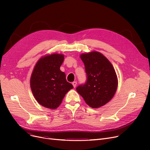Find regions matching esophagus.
Listing matches in <instances>:
<instances>
[{
  "label": "esophagus",
  "mask_w": 150,
  "mask_h": 150,
  "mask_svg": "<svg viewBox=\"0 0 150 150\" xmlns=\"http://www.w3.org/2000/svg\"><path fill=\"white\" fill-rule=\"evenodd\" d=\"M76 81H74L73 83H72V85H73V86H74V88H75L76 87Z\"/></svg>",
  "instance_id": "34e87169"
}]
</instances>
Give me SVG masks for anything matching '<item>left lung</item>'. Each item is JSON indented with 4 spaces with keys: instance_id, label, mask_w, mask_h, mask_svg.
<instances>
[{
    "instance_id": "left-lung-1",
    "label": "left lung",
    "mask_w": 150,
    "mask_h": 150,
    "mask_svg": "<svg viewBox=\"0 0 150 150\" xmlns=\"http://www.w3.org/2000/svg\"><path fill=\"white\" fill-rule=\"evenodd\" d=\"M80 58L84 64L87 81L76 89L88 105L100 108L108 103L117 91L115 69L104 55L97 51L83 53Z\"/></svg>"
}]
</instances>
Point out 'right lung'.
<instances>
[{"instance_id":"add662e5","label":"right lung","mask_w":150,"mask_h":150,"mask_svg":"<svg viewBox=\"0 0 150 150\" xmlns=\"http://www.w3.org/2000/svg\"><path fill=\"white\" fill-rule=\"evenodd\" d=\"M64 58L62 54H47L38 60L31 74V91L38 103L45 108H57L66 93L74 88L60 70Z\"/></svg>"}]
</instances>
